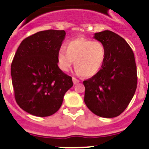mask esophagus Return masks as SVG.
Wrapping results in <instances>:
<instances>
[{"mask_svg": "<svg viewBox=\"0 0 149 149\" xmlns=\"http://www.w3.org/2000/svg\"><path fill=\"white\" fill-rule=\"evenodd\" d=\"M72 81H73V84H77V83L80 82V81L79 80H77V78H75V77H72Z\"/></svg>", "mask_w": 149, "mask_h": 149, "instance_id": "34e87169", "label": "esophagus"}]
</instances>
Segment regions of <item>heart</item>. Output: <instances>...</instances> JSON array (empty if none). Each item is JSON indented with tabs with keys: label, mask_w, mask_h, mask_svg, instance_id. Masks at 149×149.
Masks as SVG:
<instances>
[{
	"label": "heart",
	"mask_w": 149,
	"mask_h": 149,
	"mask_svg": "<svg viewBox=\"0 0 149 149\" xmlns=\"http://www.w3.org/2000/svg\"><path fill=\"white\" fill-rule=\"evenodd\" d=\"M105 57L106 49L102 43L84 38L68 41L65 47H61L56 54L58 66L62 71L68 72L74 63L77 75L86 77L98 73Z\"/></svg>",
	"instance_id": "1"
}]
</instances>
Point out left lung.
<instances>
[{"instance_id":"8db88e82","label":"left lung","mask_w":149,"mask_h":149,"mask_svg":"<svg viewBox=\"0 0 149 149\" xmlns=\"http://www.w3.org/2000/svg\"><path fill=\"white\" fill-rule=\"evenodd\" d=\"M93 38L104 45L106 57L98 73L84 81V102L95 115L113 118L127 108L136 92L134 52L123 38L110 30L95 33Z\"/></svg>"}]
</instances>
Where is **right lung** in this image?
Listing matches in <instances>:
<instances>
[{
  "label": "right lung",
  "mask_w": 149,
  "mask_h": 149,
  "mask_svg": "<svg viewBox=\"0 0 149 149\" xmlns=\"http://www.w3.org/2000/svg\"><path fill=\"white\" fill-rule=\"evenodd\" d=\"M65 36L64 30L39 31L24 39L17 49L11 65L15 98L31 115H53L73 86L72 77L62 72L56 60Z\"/></svg>",
  "instance_id": "add662e5"
}]
</instances>
